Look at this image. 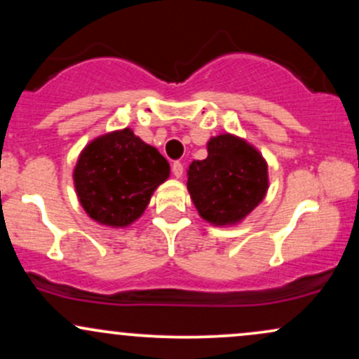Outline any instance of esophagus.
Wrapping results in <instances>:
<instances>
[{
    "instance_id": "34e87169",
    "label": "esophagus",
    "mask_w": 359,
    "mask_h": 359,
    "mask_svg": "<svg viewBox=\"0 0 359 359\" xmlns=\"http://www.w3.org/2000/svg\"><path fill=\"white\" fill-rule=\"evenodd\" d=\"M172 174H174L177 179H180L184 174V165L180 162H174L172 163Z\"/></svg>"
}]
</instances>
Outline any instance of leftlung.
I'll use <instances>...</instances> for the list:
<instances>
[{
  "instance_id": "1",
  "label": "left lung",
  "mask_w": 359,
  "mask_h": 359,
  "mask_svg": "<svg viewBox=\"0 0 359 359\" xmlns=\"http://www.w3.org/2000/svg\"><path fill=\"white\" fill-rule=\"evenodd\" d=\"M187 175L197 211L216 226L234 224L248 216L269 189L263 156L245 140L228 133L209 140L208 158L194 160Z\"/></svg>"
}]
</instances>
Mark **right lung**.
Masks as SVG:
<instances>
[{"mask_svg":"<svg viewBox=\"0 0 359 359\" xmlns=\"http://www.w3.org/2000/svg\"><path fill=\"white\" fill-rule=\"evenodd\" d=\"M170 174L158 150L130 128L104 135L82 150L74 184L84 211L106 226H128L142 216L151 194Z\"/></svg>","mask_w":359,"mask_h":359,"instance_id":"obj_1","label":"right lung"}]
</instances>
